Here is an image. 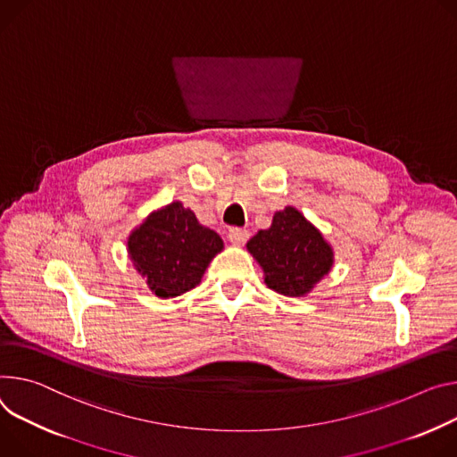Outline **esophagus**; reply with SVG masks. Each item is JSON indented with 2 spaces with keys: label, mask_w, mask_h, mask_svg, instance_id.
<instances>
[{
  "label": "esophagus",
  "mask_w": 457,
  "mask_h": 457,
  "mask_svg": "<svg viewBox=\"0 0 457 457\" xmlns=\"http://www.w3.org/2000/svg\"><path fill=\"white\" fill-rule=\"evenodd\" d=\"M228 238H229L233 244H244L247 238H250V231L244 229V228H229Z\"/></svg>",
  "instance_id": "34e87169"
}]
</instances>
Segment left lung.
<instances>
[{
  "mask_svg": "<svg viewBox=\"0 0 457 457\" xmlns=\"http://www.w3.org/2000/svg\"><path fill=\"white\" fill-rule=\"evenodd\" d=\"M247 250L264 268L266 284L289 297L308 294L334 262L331 247L295 207L277 212L271 228L250 238Z\"/></svg>",
  "mask_w": 457,
  "mask_h": 457,
  "instance_id": "left-lung-1",
  "label": "left lung"
}]
</instances>
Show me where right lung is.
I'll return each mask as SVG.
<instances>
[{
    "label": "right lung",
    "mask_w": 457,
    "mask_h": 457,
    "mask_svg": "<svg viewBox=\"0 0 457 457\" xmlns=\"http://www.w3.org/2000/svg\"><path fill=\"white\" fill-rule=\"evenodd\" d=\"M129 255L154 295L168 299L195 287L222 250V238L198 224L180 202L153 213L129 237Z\"/></svg>",
    "instance_id": "1"
}]
</instances>
